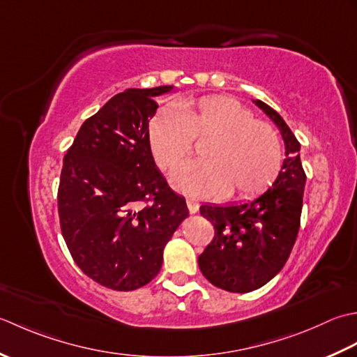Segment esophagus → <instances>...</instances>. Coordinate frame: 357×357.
I'll list each match as a JSON object with an SVG mask.
<instances>
[{"label": "esophagus", "mask_w": 357, "mask_h": 357, "mask_svg": "<svg viewBox=\"0 0 357 357\" xmlns=\"http://www.w3.org/2000/svg\"><path fill=\"white\" fill-rule=\"evenodd\" d=\"M186 206H188L189 213L195 214V213H197V211H199V208H200V203L192 200V199H188V200H186Z\"/></svg>", "instance_id": "34e87169"}]
</instances>
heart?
I'll list each match as a JSON object with an SVG mask.
<instances>
[{
	"label": "heart",
	"instance_id": "b5f03b06",
	"mask_svg": "<svg viewBox=\"0 0 357 357\" xmlns=\"http://www.w3.org/2000/svg\"><path fill=\"white\" fill-rule=\"evenodd\" d=\"M206 160L183 166L174 186L188 195L227 192L251 199L265 192L282 166V144L271 125L229 97L209 96L165 112L151 128V151L160 169L172 176L205 142Z\"/></svg>",
	"mask_w": 357,
	"mask_h": 357
}]
</instances>
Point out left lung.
Returning <instances> with one entry per match:
<instances>
[{"label":"left lung","instance_id":"obj_1","mask_svg":"<svg viewBox=\"0 0 357 357\" xmlns=\"http://www.w3.org/2000/svg\"><path fill=\"white\" fill-rule=\"evenodd\" d=\"M285 142V162L273 188L259 199L228 206H200L214 225V237L199 256L202 274L229 293H250L278 274L293 250L301 227L305 171L301 143L280 115L264 101H254Z\"/></svg>","mask_w":357,"mask_h":357}]
</instances>
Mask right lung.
Returning a JSON list of instances; mask_svg holds the SVG:
<instances>
[{
  "instance_id": "right-lung-1",
  "label": "right lung",
  "mask_w": 357,
  "mask_h": 357,
  "mask_svg": "<svg viewBox=\"0 0 357 357\" xmlns=\"http://www.w3.org/2000/svg\"><path fill=\"white\" fill-rule=\"evenodd\" d=\"M172 86L128 89L87 119L63 160L58 215L72 259L87 278L132 291L158 274L163 248L188 217L186 202L152 158L154 97Z\"/></svg>"
}]
</instances>
